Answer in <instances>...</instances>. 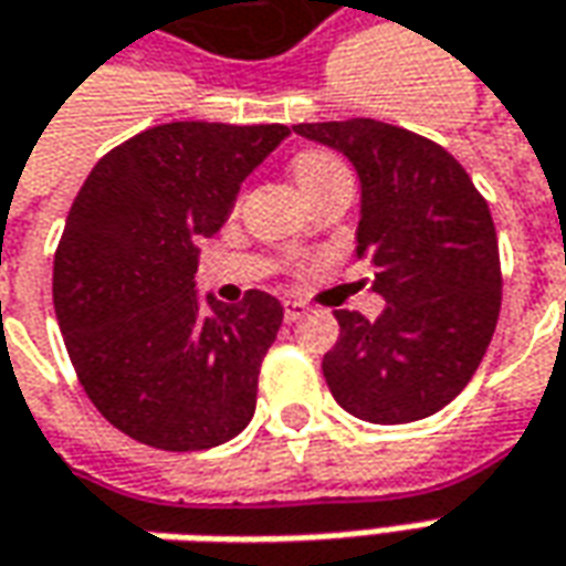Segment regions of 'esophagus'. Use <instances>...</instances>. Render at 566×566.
I'll return each instance as SVG.
<instances>
[{
    "mask_svg": "<svg viewBox=\"0 0 566 566\" xmlns=\"http://www.w3.org/2000/svg\"><path fill=\"white\" fill-rule=\"evenodd\" d=\"M308 305H305V302H298V298H286V302H283V314H286V321H302V317H305V314H308Z\"/></svg>",
    "mask_w": 566,
    "mask_h": 566,
    "instance_id": "1",
    "label": "esophagus"
}]
</instances>
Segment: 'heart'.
I'll use <instances>...</instances> for the list:
<instances>
[{"mask_svg":"<svg viewBox=\"0 0 566 566\" xmlns=\"http://www.w3.org/2000/svg\"><path fill=\"white\" fill-rule=\"evenodd\" d=\"M336 170H345L343 161H339L336 155H329V151L321 149L298 151L295 161H292V174H295V180H298L302 189H311V186L321 184L324 177L336 174Z\"/></svg>","mask_w":566,"mask_h":566,"instance_id":"b5f03b06","label":"heart"}]
</instances>
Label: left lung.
I'll return each mask as SVG.
<instances>
[{
  "instance_id": "8db88e82",
  "label": "left lung",
  "mask_w": 566,
  "mask_h": 566,
  "mask_svg": "<svg viewBox=\"0 0 566 566\" xmlns=\"http://www.w3.org/2000/svg\"><path fill=\"white\" fill-rule=\"evenodd\" d=\"M339 149L361 180L358 258L386 298L377 321L336 308L324 377L348 415L411 423L458 396L486 355L502 308L499 237L486 199L439 143L370 117L295 124Z\"/></svg>"
}]
</instances>
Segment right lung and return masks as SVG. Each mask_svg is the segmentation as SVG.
Returning a JSON list of instances; mask_svg holds the SVG:
<instances>
[{
    "mask_svg": "<svg viewBox=\"0 0 566 566\" xmlns=\"http://www.w3.org/2000/svg\"><path fill=\"white\" fill-rule=\"evenodd\" d=\"M286 136L283 124L151 127L102 155L67 211L52 271L64 345L98 415L143 446L214 449L255 415L283 305L261 290L202 305L196 245Z\"/></svg>",
    "mask_w": 566,
    "mask_h": 566,
    "instance_id": "right-lung-1",
    "label": "right lung"
}]
</instances>
